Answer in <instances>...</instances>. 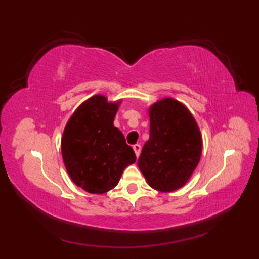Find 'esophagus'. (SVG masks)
Returning a JSON list of instances; mask_svg holds the SVG:
<instances>
[{
  "instance_id": "34e87169",
  "label": "esophagus",
  "mask_w": 259,
  "mask_h": 259,
  "mask_svg": "<svg viewBox=\"0 0 259 259\" xmlns=\"http://www.w3.org/2000/svg\"><path fill=\"white\" fill-rule=\"evenodd\" d=\"M133 148H134V151H135L136 156L138 157L140 155V151H142V146H140L139 144H135V145L133 146Z\"/></svg>"
}]
</instances>
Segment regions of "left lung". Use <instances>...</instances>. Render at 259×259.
Instances as JSON below:
<instances>
[{"instance_id": "left-lung-1", "label": "left lung", "mask_w": 259, "mask_h": 259, "mask_svg": "<svg viewBox=\"0 0 259 259\" xmlns=\"http://www.w3.org/2000/svg\"><path fill=\"white\" fill-rule=\"evenodd\" d=\"M202 138L191 112L172 98L150 107V139L138 159L148 185L172 192L186 184L198 165Z\"/></svg>"}]
</instances>
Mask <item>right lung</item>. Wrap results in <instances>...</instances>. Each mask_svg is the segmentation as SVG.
<instances>
[{
    "instance_id": "right-lung-1",
    "label": "right lung",
    "mask_w": 259,
    "mask_h": 259,
    "mask_svg": "<svg viewBox=\"0 0 259 259\" xmlns=\"http://www.w3.org/2000/svg\"><path fill=\"white\" fill-rule=\"evenodd\" d=\"M120 103L93 96L74 112L61 138V154L69 177L94 194L115 187L123 170L136 161L134 150L113 124Z\"/></svg>"
}]
</instances>
